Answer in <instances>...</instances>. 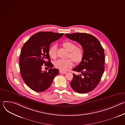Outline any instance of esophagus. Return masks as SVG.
<instances>
[{
	"instance_id": "34e87169",
	"label": "esophagus",
	"mask_w": 125,
	"mask_h": 125,
	"mask_svg": "<svg viewBox=\"0 0 125 125\" xmlns=\"http://www.w3.org/2000/svg\"><path fill=\"white\" fill-rule=\"evenodd\" d=\"M59 73H61V74H65L66 73V71H63V70H59Z\"/></svg>"
}]
</instances>
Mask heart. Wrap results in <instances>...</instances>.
I'll return each mask as SVG.
<instances>
[{
	"instance_id": "heart-1",
	"label": "heart",
	"mask_w": 125,
	"mask_h": 125,
	"mask_svg": "<svg viewBox=\"0 0 125 125\" xmlns=\"http://www.w3.org/2000/svg\"><path fill=\"white\" fill-rule=\"evenodd\" d=\"M62 45L65 49L69 51L68 56L73 59L72 60L70 58L65 60L59 59L55 62L54 65L56 68L64 71L73 66V60L76 63H80L83 57V51L81 48L76 47V44L71 41L64 42ZM48 53L51 59H55L57 58L56 47L55 45H52L49 48Z\"/></svg>"
}]
</instances>
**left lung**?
Masks as SVG:
<instances>
[{
	"instance_id": "8db88e82",
	"label": "left lung",
	"mask_w": 125,
	"mask_h": 125,
	"mask_svg": "<svg viewBox=\"0 0 125 125\" xmlns=\"http://www.w3.org/2000/svg\"><path fill=\"white\" fill-rule=\"evenodd\" d=\"M69 39L79 42L83 47V57L74 71L70 83L71 87L77 93L85 94L93 91L99 83L104 71L105 54L104 49L99 41L94 35L86 33H66Z\"/></svg>"
}]
</instances>
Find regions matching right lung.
I'll use <instances>...</instances> for the list:
<instances>
[{"mask_svg": "<svg viewBox=\"0 0 125 125\" xmlns=\"http://www.w3.org/2000/svg\"><path fill=\"white\" fill-rule=\"evenodd\" d=\"M63 33L41 31L35 33L25 43L19 59L21 77L25 83L32 90L37 92L46 91L53 79L59 74V70L52 69L48 51L50 45L63 36ZM44 64L51 68L48 72L41 70Z\"/></svg>", "mask_w": 125, "mask_h": 125, "instance_id": "1", "label": "right lung"}]
</instances>
